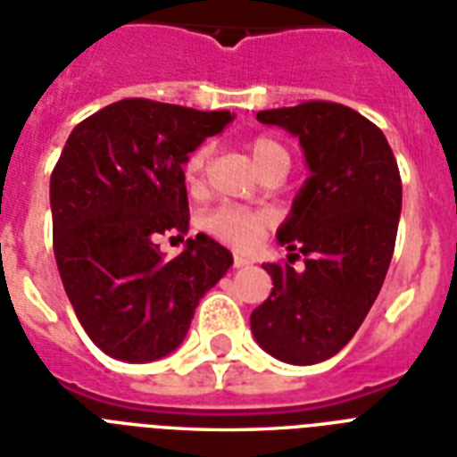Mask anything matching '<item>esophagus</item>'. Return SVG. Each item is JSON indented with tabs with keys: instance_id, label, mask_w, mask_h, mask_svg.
I'll use <instances>...</instances> for the list:
<instances>
[{
	"instance_id": "esophagus-1",
	"label": "esophagus",
	"mask_w": 457,
	"mask_h": 457,
	"mask_svg": "<svg viewBox=\"0 0 457 457\" xmlns=\"http://www.w3.org/2000/svg\"><path fill=\"white\" fill-rule=\"evenodd\" d=\"M251 265V261L246 256H235V268H246Z\"/></svg>"
}]
</instances>
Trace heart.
Here are the masks:
<instances>
[{"mask_svg": "<svg viewBox=\"0 0 457 457\" xmlns=\"http://www.w3.org/2000/svg\"><path fill=\"white\" fill-rule=\"evenodd\" d=\"M249 154L258 172L268 168L270 163H275V161H289L285 146L272 137L251 139ZM204 163H206V149H196V152L189 154L185 163L187 185H201ZM265 225H268L265 215L237 206L215 208L213 213H208L206 218L208 232L218 237V239H222L225 244H229V246H237V249H249V246H253L261 239V235H263Z\"/></svg>", "mask_w": 457, "mask_h": 457, "instance_id": "b5f03b06", "label": "heart"}]
</instances>
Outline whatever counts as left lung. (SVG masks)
<instances>
[{
	"label": "left lung",
	"mask_w": 457,
	"mask_h": 457,
	"mask_svg": "<svg viewBox=\"0 0 457 457\" xmlns=\"http://www.w3.org/2000/svg\"><path fill=\"white\" fill-rule=\"evenodd\" d=\"M265 125L299 137L311 175L279 225L289 261L265 263L270 296L251 312V332L265 353L289 365H315L353 339L389 270L401 175L384 132L348 106L305 102L258 111Z\"/></svg>",
	"instance_id": "left-lung-1"
}]
</instances>
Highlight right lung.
<instances>
[{
    "label": "right lung",
    "instance_id": "right-lung-1",
    "mask_svg": "<svg viewBox=\"0 0 457 457\" xmlns=\"http://www.w3.org/2000/svg\"><path fill=\"white\" fill-rule=\"evenodd\" d=\"M229 111L123 99L75 125L49 182L54 256L73 311L104 353L152 362L185 341L201 296L232 253L208 235L172 261L158 237L189 229V154Z\"/></svg>",
    "mask_w": 457,
    "mask_h": 457
}]
</instances>
